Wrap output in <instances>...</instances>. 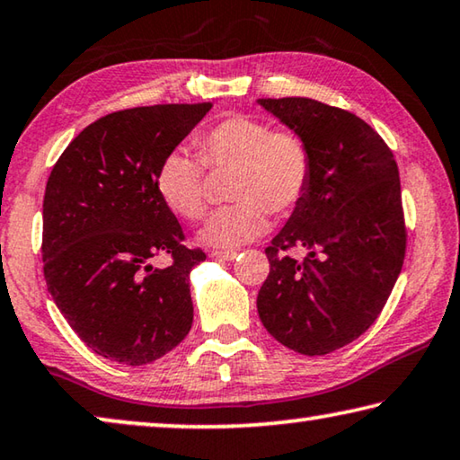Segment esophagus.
I'll return each instance as SVG.
<instances>
[{"instance_id": "esophagus-1", "label": "esophagus", "mask_w": 460, "mask_h": 460, "mask_svg": "<svg viewBox=\"0 0 460 460\" xmlns=\"http://www.w3.org/2000/svg\"><path fill=\"white\" fill-rule=\"evenodd\" d=\"M211 259L217 261H234L236 259V251H214L209 254Z\"/></svg>"}]
</instances>
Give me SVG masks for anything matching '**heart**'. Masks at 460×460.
<instances>
[{"instance_id": "heart-1", "label": "heart", "mask_w": 460, "mask_h": 460, "mask_svg": "<svg viewBox=\"0 0 460 460\" xmlns=\"http://www.w3.org/2000/svg\"><path fill=\"white\" fill-rule=\"evenodd\" d=\"M201 160L211 168H234L232 206L214 211L197 238L214 249H238L270 230V214H288L306 195L308 146L292 131H273L252 117H228L199 137ZM187 147H174L156 171L158 193L174 214L199 220L206 214V171Z\"/></svg>"}]
</instances>
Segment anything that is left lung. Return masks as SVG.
Listing matches in <instances>:
<instances>
[{"label": "left lung", "mask_w": 460, "mask_h": 460, "mask_svg": "<svg viewBox=\"0 0 460 460\" xmlns=\"http://www.w3.org/2000/svg\"><path fill=\"white\" fill-rule=\"evenodd\" d=\"M257 104L308 146L310 182L267 246L270 275L259 319L286 348L324 356L370 329L405 257L399 168L362 119L313 98H259ZM298 245L307 259L280 252Z\"/></svg>", "instance_id": "obj_1"}]
</instances>
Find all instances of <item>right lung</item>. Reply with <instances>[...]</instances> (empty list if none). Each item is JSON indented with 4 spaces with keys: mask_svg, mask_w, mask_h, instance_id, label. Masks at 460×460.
Returning a JSON list of instances; mask_svg holds the SVG:
<instances>
[{
    "mask_svg": "<svg viewBox=\"0 0 460 460\" xmlns=\"http://www.w3.org/2000/svg\"><path fill=\"white\" fill-rule=\"evenodd\" d=\"M209 109L201 102L111 112L66 147L47 181L49 294L77 337L111 362L150 364L193 324L189 275L206 252L182 244L156 171ZM156 253L173 263L154 268Z\"/></svg>",
    "mask_w": 460,
    "mask_h": 460,
    "instance_id": "right-lung-1",
    "label": "right lung"
}]
</instances>
